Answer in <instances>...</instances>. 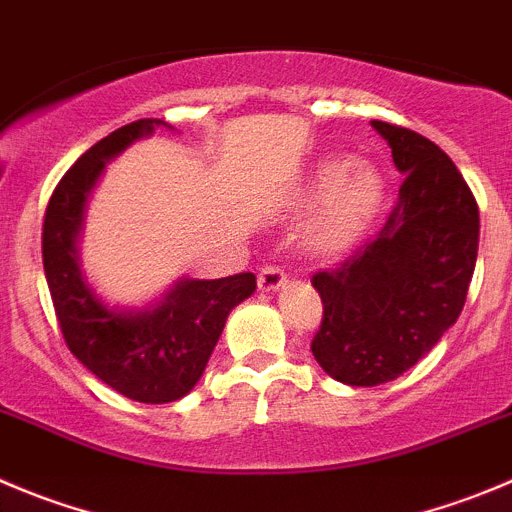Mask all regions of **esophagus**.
Returning a JSON list of instances; mask_svg holds the SVG:
<instances>
[{"label": "esophagus", "mask_w": 512, "mask_h": 512, "mask_svg": "<svg viewBox=\"0 0 512 512\" xmlns=\"http://www.w3.org/2000/svg\"><path fill=\"white\" fill-rule=\"evenodd\" d=\"M285 283H288V275H285L280 267L265 265L260 270V275H257V288H260L262 293H275V290L283 288Z\"/></svg>", "instance_id": "1"}]
</instances>
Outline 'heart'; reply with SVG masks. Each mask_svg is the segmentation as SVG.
Returning a JSON list of instances; mask_svg holds the SVG:
<instances>
[{
  "label": "heart",
  "mask_w": 512,
  "mask_h": 512,
  "mask_svg": "<svg viewBox=\"0 0 512 512\" xmlns=\"http://www.w3.org/2000/svg\"><path fill=\"white\" fill-rule=\"evenodd\" d=\"M303 199L315 207L305 242L318 255L336 257L351 250L376 222L386 181L374 164L346 154L323 156L310 169Z\"/></svg>",
  "instance_id": "heart-1"
}]
</instances>
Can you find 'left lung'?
I'll use <instances>...</instances> for the list:
<instances>
[{
	"mask_svg": "<svg viewBox=\"0 0 512 512\" xmlns=\"http://www.w3.org/2000/svg\"><path fill=\"white\" fill-rule=\"evenodd\" d=\"M371 126L404 174L399 199L374 240L313 275L323 321L310 351L348 386L394 381L455 326L480 240L477 202L450 156L409 128Z\"/></svg>",
	"mask_w": 512,
	"mask_h": 512,
	"instance_id": "8db88e82",
	"label": "left lung"
}]
</instances>
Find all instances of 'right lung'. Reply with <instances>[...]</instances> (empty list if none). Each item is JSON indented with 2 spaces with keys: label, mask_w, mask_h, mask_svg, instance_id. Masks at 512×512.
Segmentation results:
<instances>
[{
  "label": "right lung",
  "mask_w": 512,
  "mask_h": 512,
  "mask_svg": "<svg viewBox=\"0 0 512 512\" xmlns=\"http://www.w3.org/2000/svg\"><path fill=\"white\" fill-rule=\"evenodd\" d=\"M156 128L174 131L159 118H141L90 146L55 186L42 224V265L65 343L103 384L141 404H169L189 394L207 369L227 315L257 288L252 272L179 278L143 308L108 305L95 293L78 250L85 207L105 164Z\"/></svg>",
  "instance_id": "add662e5"
}]
</instances>
